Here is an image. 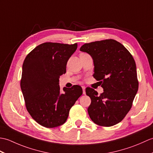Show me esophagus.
<instances>
[{"instance_id": "obj_1", "label": "esophagus", "mask_w": 153, "mask_h": 153, "mask_svg": "<svg viewBox=\"0 0 153 153\" xmlns=\"http://www.w3.org/2000/svg\"><path fill=\"white\" fill-rule=\"evenodd\" d=\"M82 89H83V93L85 95V87L84 86H82Z\"/></svg>"}]
</instances>
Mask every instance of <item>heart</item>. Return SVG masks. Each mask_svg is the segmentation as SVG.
Instances as JSON below:
<instances>
[{
    "label": "heart",
    "mask_w": 153,
    "mask_h": 153,
    "mask_svg": "<svg viewBox=\"0 0 153 153\" xmlns=\"http://www.w3.org/2000/svg\"><path fill=\"white\" fill-rule=\"evenodd\" d=\"M82 54H85V53H82Z\"/></svg>",
    "instance_id": "1"
}]
</instances>
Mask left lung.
Returning a JSON list of instances; mask_svg holds the SVG:
<instances>
[{"label": "left lung", "mask_w": 153, "mask_h": 153, "mask_svg": "<svg viewBox=\"0 0 153 153\" xmlns=\"http://www.w3.org/2000/svg\"><path fill=\"white\" fill-rule=\"evenodd\" d=\"M80 51L93 58V76L104 89L100 95L91 87L85 89L91 100L87 109L90 118L99 126L116 125L130 110L138 90L134 58L122 44L111 39L85 43Z\"/></svg>", "instance_id": "left-lung-1"}]
</instances>
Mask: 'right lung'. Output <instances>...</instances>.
<instances>
[{"label":"right lung","mask_w":153,"mask_h":153,"mask_svg":"<svg viewBox=\"0 0 153 153\" xmlns=\"http://www.w3.org/2000/svg\"><path fill=\"white\" fill-rule=\"evenodd\" d=\"M77 47V43L47 42L35 47L24 60L20 86L25 106L32 118L45 128L64 123L83 93L77 85L60 91L59 77L66 73L67 62Z\"/></svg>","instance_id":"right-lung-1"}]
</instances>
